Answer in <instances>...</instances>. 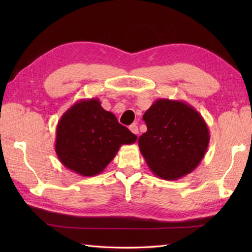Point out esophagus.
I'll return each mask as SVG.
<instances>
[{"label":"esophagus","mask_w":252,"mask_h":252,"mask_svg":"<svg viewBox=\"0 0 252 252\" xmlns=\"http://www.w3.org/2000/svg\"><path fill=\"white\" fill-rule=\"evenodd\" d=\"M129 129L133 133V134H138V126L135 125V123H133V125H131L129 126Z\"/></svg>","instance_id":"obj_1"}]
</instances>
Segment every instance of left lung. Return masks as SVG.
Listing matches in <instances>:
<instances>
[{"label":"left lung","mask_w":252,"mask_h":252,"mask_svg":"<svg viewBox=\"0 0 252 252\" xmlns=\"http://www.w3.org/2000/svg\"><path fill=\"white\" fill-rule=\"evenodd\" d=\"M147 131L138 138L141 154L152 172L174 181L192 172L210 141L202 116L183 100L159 98L143 116Z\"/></svg>","instance_id":"1"}]
</instances>
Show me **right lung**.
<instances>
[{
	"label": "right lung",
	"mask_w": 252,
	"mask_h": 252,
	"mask_svg": "<svg viewBox=\"0 0 252 252\" xmlns=\"http://www.w3.org/2000/svg\"><path fill=\"white\" fill-rule=\"evenodd\" d=\"M136 140L112 112L100 106L98 98L80 99L57 123L55 152L67 169L94 176L103 172L122 145Z\"/></svg>",
	"instance_id": "obj_1"
}]
</instances>
